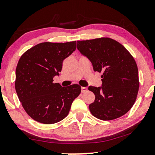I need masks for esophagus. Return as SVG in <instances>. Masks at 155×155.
<instances>
[{
  "label": "esophagus",
  "mask_w": 155,
  "mask_h": 155,
  "mask_svg": "<svg viewBox=\"0 0 155 155\" xmlns=\"http://www.w3.org/2000/svg\"><path fill=\"white\" fill-rule=\"evenodd\" d=\"M87 90V87H81V92H83V93L84 92H86Z\"/></svg>",
  "instance_id": "34e87169"
}]
</instances>
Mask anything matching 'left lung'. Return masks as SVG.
<instances>
[{
	"label": "left lung",
	"instance_id": "left-lung-1",
	"mask_svg": "<svg viewBox=\"0 0 155 155\" xmlns=\"http://www.w3.org/2000/svg\"><path fill=\"white\" fill-rule=\"evenodd\" d=\"M77 48L91 61L94 71L103 73L102 87H88L95 95L89 106L92 114L106 121L123 116L133 107L139 89L133 57L124 46L108 37L77 41Z\"/></svg>",
	"mask_w": 155,
	"mask_h": 155
}]
</instances>
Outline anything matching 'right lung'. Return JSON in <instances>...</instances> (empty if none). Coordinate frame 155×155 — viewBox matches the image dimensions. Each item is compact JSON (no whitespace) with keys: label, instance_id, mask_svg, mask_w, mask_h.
Segmentation results:
<instances>
[{"label":"right lung","instance_id":"1","mask_svg":"<svg viewBox=\"0 0 155 155\" xmlns=\"http://www.w3.org/2000/svg\"><path fill=\"white\" fill-rule=\"evenodd\" d=\"M76 41L43 42L21 56L16 68L15 89L26 113L33 120L50 124L63 120L81 87H62L53 82L59 75L63 61L76 49Z\"/></svg>","mask_w":155,"mask_h":155}]
</instances>
